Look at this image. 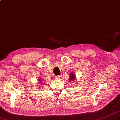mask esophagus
<instances>
[{
    "instance_id": "34e87169",
    "label": "esophagus",
    "mask_w": 120,
    "mask_h": 120,
    "mask_svg": "<svg viewBox=\"0 0 120 120\" xmlns=\"http://www.w3.org/2000/svg\"><path fill=\"white\" fill-rule=\"evenodd\" d=\"M56 79L57 80H59L60 79V76H56Z\"/></svg>"
}]
</instances>
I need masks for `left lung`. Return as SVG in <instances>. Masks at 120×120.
<instances>
[{
	"label": "left lung",
	"mask_w": 120,
	"mask_h": 120,
	"mask_svg": "<svg viewBox=\"0 0 120 120\" xmlns=\"http://www.w3.org/2000/svg\"><path fill=\"white\" fill-rule=\"evenodd\" d=\"M76 78L75 74H74L73 73H72L70 74V81H74L75 80V79Z\"/></svg>",
	"instance_id": "obj_1"
}]
</instances>
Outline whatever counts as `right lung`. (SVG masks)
Listing matches in <instances>:
<instances>
[{
    "instance_id": "right-lung-1",
    "label": "right lung",
    "mask_w": 120,
    "mask_h": 120,
    "mask_svg": "<svg viewBox=\"0 0 120 120\" xmlns=\"http://www.w3.org/2000/svg\"><path fill=\"white\" fill-rule=\"evenodd\" d=\"M41 80H42V79H41ZM41 83H40V85H41ZM42 84V83H41Z\"/></svg>"
}]
</instances>
